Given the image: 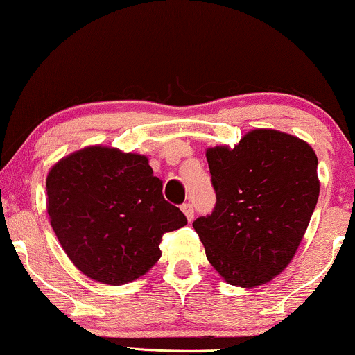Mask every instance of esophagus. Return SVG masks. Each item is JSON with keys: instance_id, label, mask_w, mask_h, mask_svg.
Returning a JSON list of instances; mask_svg holds the SVG:
<instances>
[{"instance_id": "esophagus-1", "label": "esophagus", "mask_w": 355, "mask_h": 355, "mask_svg": "<svg viewBox=\"0 0 355 355\" xmlns=\"http://www.w3.org/2000/svg\"><path fill=\"white\" fill-rule=\"evenodd\" d=\"M182 212L184 214V216H187V218H188V222H191L193 220V217H194V209H193V206L189 202H184V204H182Z\"/></svg>"}]
</instances>
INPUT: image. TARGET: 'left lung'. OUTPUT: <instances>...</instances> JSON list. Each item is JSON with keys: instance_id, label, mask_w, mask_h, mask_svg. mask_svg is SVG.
I'll return each mask as SVG.
<instances>
[{"instance_id": "8db88e82", "label": "left lung", "mask_w": 355, "mask_h": 355, "mask_svg": "<svg viewBox=\"0 0 355 355\" xmlns=\"http://www.w3.org/2000/svg\"><path fill=\"white\" fill-rule=\"evenodd\" d=\"M216 207L193 222L207 261L234 286L270 282L291 262L317 206V156L306 141L252 130L206 153Z\"/></svg>"}]
</instances>
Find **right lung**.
I'll return each mask as SVG.
<instances>
[{"label": "right lung", "instance_id": "1", "mask_svg": "<svg viewBox=\"0 0 355 355\" xmlns=\"http://www.w3.org/2000/svg\"><path fill=\"white\" fill-rule=\"evenodd\" d=\"M51 227L69 259L106 284L141 277L161 257L162 236L187 225L166 201L148 159L92 146L59 161L46 178Z\"/></svg>", "mask_w": 355, "mask_h": 355}]
</instances>
